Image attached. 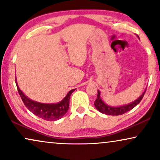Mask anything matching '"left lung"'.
I'll return each instance as SVG.
<instances>
[{
	"label": "left lung",
	"mask_w": 160,
	"mask_h": 160,
	"mask_svg": "<svg viewBox=\"0 0 160 160\" xmlns=\"http://www.w3.org/2000/svg\"><path fill=\"white\" fill-rule=\"evenodd\" d=\"M146 91L143 92V93L138 98L137 100H135V101H133L130 104L125 105V106H119V107H112L109 106L108 105H106L105 102L102 101L100 98V92L99 90H98V96L97 99L95 100L94 105H95V108L98 109V111H99L100 113H104L106 115H112V116H117V115H122L123 113H125L128 112L129 111H130L131 109H132L134 107L137 106L140 102L141 101V100L143 99L144 94H145Z\"/></svg>",
	"instance_id": "8db88e82"
}]
</instances>
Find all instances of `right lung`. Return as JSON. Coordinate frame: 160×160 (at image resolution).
I'll use <instances>...</instances> for the list:
<instances>
[{"label":"right lung","mask_w":160,"mask_h":160,"mask_svg":"<svg viewBox=\"0 0 160 160\" xmlns=\"http://www.w3.org/2000/svg\"><path fill=\"white\" fill-rule=\"evenodd\" d=\"M17 90L25 104V106L31 111L32 113L36 115L37 117L41 119L47 120V121H56L62 118L68 110L69 101L71 95L76 89H71L67 95L63 98L62 101L55 104H46L41 103L33 100H30L28 97H26L22 92L19 88L17 84V79L15 78Z\"/></svg>","instance_id":"1"}]
</instances>
